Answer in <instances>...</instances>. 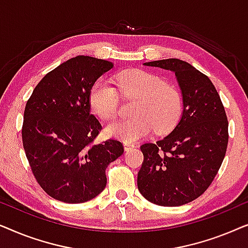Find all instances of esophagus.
I'll return each instance as SVG.
<instances>
[{
	"label": "esophagus",
	"instance_id": "1",
	"mask_svg": "<svg viewBox=\"0 0 248 248\" xmlns=\"http://www.w3.org/2000/svg\"><path fill=\"white\" fill-rule=\"evenodd\" d=\"M134 147H135V144L132 143V142H127V141L124 142V148L126 151L130 150V149H133Z\"/></svg>",
	"mask_w": 248,
	"mask_h": 248
}]
</instances>
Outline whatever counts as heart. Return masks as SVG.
I'll return each instance as SVG.
<instances>
[{
  "mask_svg": "<svg viewBox=\"0 0 248 248\" xmlns=\"http://www.w3.org/2000/svg\"><path fill=\"white\" fill-rule=\"evenodd\" d=\"M115 83L124 97L138 99L132 114L134 117L118 120L108 125L106 134L124 141H135L150 133H167L181 120L184 108L183 94L175 84L166 82L158 74L142 70L118 73ZM90 107L101 120L110 121L120 108V94L115 87L99 80L91 88Z\"/></svg>",
  "mask_w": 248,
  "mask_h": 248,
  "instance_id": "obj_1",
  "label": "heart"
}]
</instances>
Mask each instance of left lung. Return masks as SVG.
Returning <instances> with one entry per match:
<instances>
[{"instance_id": "left-lung-1", "label": "left lung", "mask_w": 248, "mask_h": 248, "mask_svg": "<svg viewBox=\"0 0 248 248\" xmlns=\"http://www.w3.org/2000/svg\"><path fill=\"white\" fill-rule=\"evenodd\" d=\"M144 65L175 73L184 110L170 134L140 147L138 188L151 203L179 206L202 195L218 174L228 145V120L211 80L191 64L168 59Z\"/></svg>"}]
</instances>
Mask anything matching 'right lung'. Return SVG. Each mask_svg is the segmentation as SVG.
Masks as SVG:
<instances>
[{"label":"right lung","instance_id":"right-lung-1","mask_svg":"<svg viewBox=\"0 0 248 248\" xmlns=\"http://www.w3.org/2000/svg\"><path fill=\"white\" fill-rule=\"evenodd\" d=\"M114 64L76 56L39 81L27 101L22 143L37 183L53 199L82 203L107 184V166L124 152L121 141L93 143L101 124L90 113L89 94Z\"/></svg>","mask_w":248,"mask_h":248}]
</instances>
